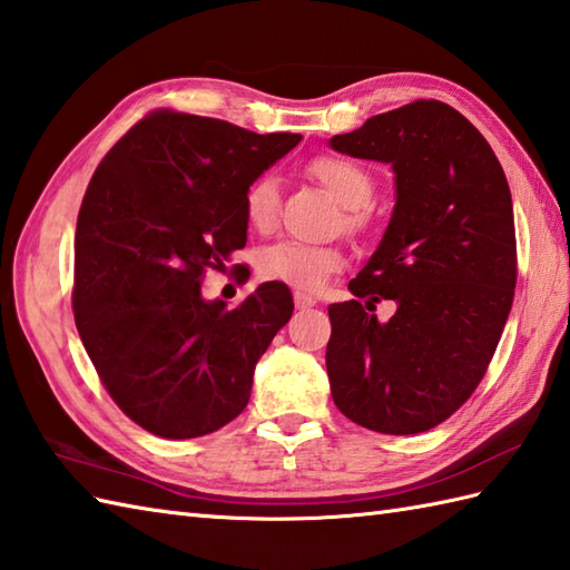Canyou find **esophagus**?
Masks as SVG:
<instances>
[{
    "instance_id": "obj_1",
    "label": "esophagus",
    "mask_w": 570,
    "mask_h": 570,
    "mask_svg": "<svg viewBox=\"0 0 570 570\" xmlns=\"http://www.w3.org/2000/svg\"><path fill=\"white\" fill-rule=\"evenodd\" d=\"M294 304H296V308H311V306H316V298L308 296V294L296 292L294 294Z\"/></svg>"
}]
</instances>
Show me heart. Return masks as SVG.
<instances>
[{"instance_id":"heart-1","label":"heart","mask_w":570,"mask_h":570,"mask_svg":"<svg viewBox=\"0 0 570 570\" xmlns=\"http://www.w3.org/2000/svg\"><path fill=\"white\" fill-rule=\"evenodd\" d=\"M308 174L331 193V196L345 208V227L350 233L365 227L374 193V180L367 168L343 159V156H318L308 166ZM278 213V186L276 178L264 174L252 180L245 190V215L254 229H269L276 223ZM343 254L333 247H311L298 242H278L259 252L257 269L269 282H282L286 286L301 288V292H316L325 284V278L343 269Z\"/></svg>"}]
</instances>
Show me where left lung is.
Segmentation results:
<instances>
[{"label": "left lung", "instance_id": "1", "mask_svg": "<svg viewBox=\"0 0 570 570\" xmlns=\"http://www.w3.org/2000/svg\"><path fill=\"white\" fill-rule=\"evenodd\" d=\"M331 147L390 164L394 213L355 298L328 306L331 394L370 431L421 433L485 377L517 286L512 193L488 139L439 100L374 115ZM394 299L382 324L371 311Z\"/></svg>", "mask_w": 570, "mask_h": 570}]
</instances>
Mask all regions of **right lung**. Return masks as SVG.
<instances>
[{
	"label": "right lung",
	"instance_id": "obj_1",
	"mask_svg": "<svg viewBox=\"0 0 570 570\" xmlns=\"http://www.w3.org/2000/svg\"><path fill=\"white\" fill-rule=\"evenodd\" d=\"M301 135L156 110L107 151L78 213L72 313L105 390L161 439L242 414L257 360L294 313L282 282L233 311L203 274L247 245L245 190Z\"/></svg>",
	"mask_w": 570,
	"mask_h": 570
}]
</instances>
